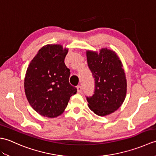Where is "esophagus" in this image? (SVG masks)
<instances>
[{
	"label": "esophagus",
	"instance_id": "1",
	"mask_svg": "<svg viewBox=\"0 0 156 156\" xmlns=\"http://www.w3.org/2000/svg\"><path fill=\"white\" fill-rule=\"evenodd\" d=\"M82 88L81 86H78L77 87V91L78 93H80V92H82Z\"/></svg>",
	"mask_w": 156,
	"mask_h": 156
}]
</instances>
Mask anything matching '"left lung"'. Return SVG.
I'll return each instance as SVG.
<instances>
[{
    "instance_id": "1",
    "label": "left lung",
    "mask_w": 156,
    "mask_h": 156,
    "mask_svg": "<svg viewBox=\"0 0 156 156\" xmlns=\"http://www.w3.org/2000/svg\"><path fill=\"white\" fill-rule=\"evenodd\" d=\"M87 55L95 84L93 95L87 97L88 107L98 116L112 113L124 102L127 92L121 62L117 54L107 49H102L99 54L88 51Z\"/></svg>"
}]
</instances>
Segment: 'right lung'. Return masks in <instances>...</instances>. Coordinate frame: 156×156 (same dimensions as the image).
Returning a JSON list of instances; mask_svg holds the SVG:
<instances>
[{
    "label": "right lung",
    "mask_w": 156,
    "mask_h": 156,
    "mask_svg": "<svg viewBox=\"0 0 156 156\" xmlns=\"http://www.w3.org/2000/svg\"><path fill=\"white\" fill-rule=\"evenodd\" d=\"M68 49L47 45L39 50L26 72L24 87L29 103L44 117L60 115L77 89L69 82L70 70L64 59Z\"/></svg>",
    "instance_id": "1"
}]
</instances>
